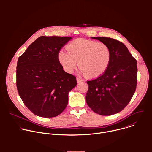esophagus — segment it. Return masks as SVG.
<instances>
[{
  "instance_id": "esophagus-1",
  "label": "esophagus",
  "mask_w": 152,
  "mask_h": 152,
  "mask_svg": "<svg viewBox=\"0 0 152 152\" xmlns=\"http://www.w3.org/2000/svg\"><path fill=\"white\" fill-rule=\"evenodd\" d=\"M76 79H77V82H80L83 81V80H82L80 77H77Z\"/></svg>"
}]
</instances>
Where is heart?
<instances>
[{
	"label": "heart",
	"mask_w": 152,
	"mask_h": 152,
	"mask_svg": "<svg viewBox=\"0 0 152 152\" xmlns=\"http://www.w3.org/2000/svg\"><path fill=\"white\" fill-rule=\"evenodd\" d=\"M69 52L61 50L59 61L67 72L72 73L76 69L77 61L81 72L89 77H96L107 69L111 59V52L104 43L77 38L67 46Z\"/></svg>",
	"instance_id": "heart-1"
}]
</instances>
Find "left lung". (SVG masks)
I'll list each match as a JSON object with an SVG mask.
<instances>
[{"label":"left lung","instance_id":"left-lung-1","mask_svg":"<svg viewBox=\"0 0 152 152\" xmlns=\"http://www.w3.org/2000/svg\"><path fill=\"white\" fill-rule=\"evenodd\" d=\"M104 43L111 52L110 64L97 78L86 81V102L94 113L111 115L121 111L132 99L137 85V60L121 41L91 37Z\"/></svg>","mask_w":152,"mask_h":152}]
</instances>
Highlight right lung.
<instances>
[{
  "mask_svg": "<svg viewBox=\"0 0 152 152\" xmlns=\"http://www.w3.org/2000/svg\"><path fill=\"white\" fill-rule=\"evenodd\" d=\"M70 37L41 36L19 56L16 70L18 94L35 115L51 118L68 104V94L77 85L76 77L63 70L58 53Z\"/></svg>",
  "mask_w": 152,
  "mask_h": 152,
  "instance_id": "add662e5",
  "label": "right lung"
}]
</instances>
